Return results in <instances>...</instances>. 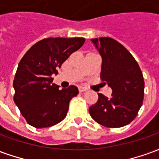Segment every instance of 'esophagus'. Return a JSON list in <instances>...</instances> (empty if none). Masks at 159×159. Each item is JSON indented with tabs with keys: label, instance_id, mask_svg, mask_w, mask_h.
Masks as SVG:
<instances>
[{
	"label": "esophagus",
	"instance_id": "1",
	"mask_svg": "<svg viewBox=\"0 0 159 159\" xmlns=\"http://www.w3.org/2000/svg\"><path fill=\"white\" fill-rule=\"evenodd\" d=\"M78 89H79L80 93H83V92H86V91H88V88H86V87L80 86L79 88H78Z\"/></svg>",
	"mask_w": 159,
	"mask_h": 159
}]
</instances>
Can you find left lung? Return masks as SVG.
<instances>
[{
	"label": "left lung",
	"instance_id": "obj_1",
	"mask_svg": "<svg viewBox=\"0 0 159 159\" xmlns=\"http://www.w3.org/2000/svg\"><path fill=\"white\" fill-rule=\"evenodd\" d=\"M102 58L100 78L112 89L110 98L98 93L89 107L90 116L107 128L130 123L138 114L144 98V78L140 66L121 43L110 37L91 39Z\"/></svg>",
	"mask_w": 159,
	"mask_h": 159
}]
</instances>
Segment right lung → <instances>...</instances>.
I'll return each mask as SVG.
<instances>
[{"label":"right lung","mask_w":159,"mask_h":159,"mask_svg":"<svg viewBox=\"0 0 159 159\" xmlns=\"http://www.w3.org/2000/svg\"><path fill=\"white\" fill-rule=\"evenodd\" d=\"M84 38H45L30 48L18 66L13 80V100L30 125L41 129L60 123L69 103L78 94L74 85L59 89L52 75L73 52L83 45Z\"/></svg>","instance_id":"obj_1"}]
</instances>
